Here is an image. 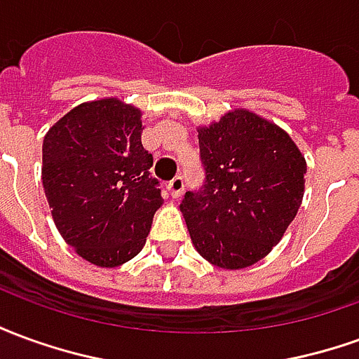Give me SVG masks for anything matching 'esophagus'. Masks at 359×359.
<instances>
[{"label": "esophagus", "mask_w": 359, "mask_h": 359, "mask_svg": "<svg viewBox=\"0 0 359 359\" xmlns=\"http://www.w3.org/2000/svg\"><path fill=\"white\" fill-rule=\"evenodd\" d=\"M167 190H169V194H171L175 200L180 198L182 192H184V179H182V177H175V179L167 184Z\"/></svg>", "instance_id": "34e87169"}]
</instances>
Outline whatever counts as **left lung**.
<instances>
[{
  "label": "left lung",
  "mask_w": 359,
  "mask_h": 359,
  "mask_svg": "<svg viewBox=\"0 0 359 359\" xmlns=\"http://www.w3.org/2000/svg\"><path fill=\"white\" fill-rule=\"evenodd\" d=\"M198 142L205 179L180 203L192 244L223 269L254 265L298 213L306 159L280 126L248 109L198 128Z\"/></svg>",
  "instance_id": "obj_1"
}]
</instances>
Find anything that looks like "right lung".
I'll return each mask as SVG.
<instances>
[{"label":"right lung","mask_w":359,"mask_h":359,"mask_svg":"<svg viewBox=\"0 0 359 359\" xmlns=\"http://www.w3.org/2000/svg\"><path fill=\"white\" fill-rule=\"evenodd\" d=\"M142 146V111L117 97L81 103L51 126L42 182L55 226L100 267L133 259L163 202Z\"/></svg>","instance_id":"right-lung-1"}]
</instances>
